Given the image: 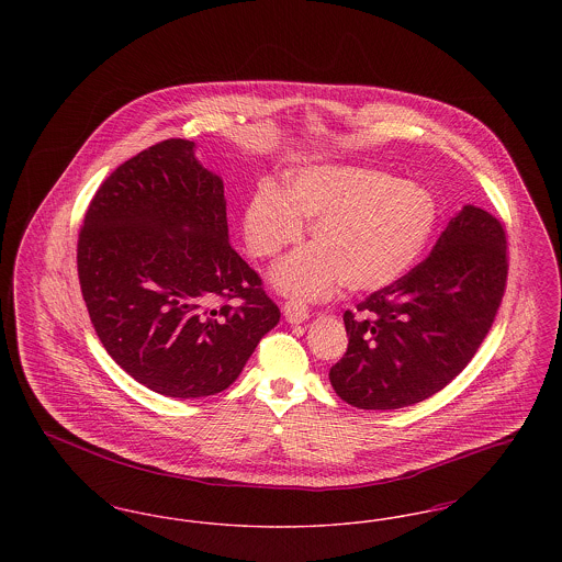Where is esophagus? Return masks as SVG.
Segmentation results:
<instances>
[{
	"instance_id": "34e87169",
	"label": "esophagus",
	"mask_w": 562,
	"mask_h": 562,
	"mask_svg": "<svg viewBox=\"0 0 562 562\" xmlns=\"http://www.w3.org/2000/svg\"><path fill=\"white\" fill-rule=\"evenodd\" d=\"M282 312H284V318L289 322H293V324H299V322H305L310 318L307 305H305L303 301H296V299L286 301L284 307H282Z\"/></svg>"
}]
</instances>
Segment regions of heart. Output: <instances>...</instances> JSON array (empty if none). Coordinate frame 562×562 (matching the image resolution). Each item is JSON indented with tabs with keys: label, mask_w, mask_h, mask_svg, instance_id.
Segmentation results:
<instances>
[{
	"label": "heart",
	"mask_w": 562,
	"mask_h": 562,
	"mask_svg": "<svg viewBox=\"0 0 562 562\" xmlns=\"http://www.w3.org/2000/svg\"><path fill=\"white\" fill-rule=\"evenodd\" d=\"M314 223L316 246L273 269L280 291L322 299L344 282L373 293L404 276L436 225L431 193L415 183L360 166H316L291 179L284 195L263 188L244 214L252 257L271 259L303 238Z\"/></svg>",
	"instance_id": "b5f03b06"
}]
</instances>
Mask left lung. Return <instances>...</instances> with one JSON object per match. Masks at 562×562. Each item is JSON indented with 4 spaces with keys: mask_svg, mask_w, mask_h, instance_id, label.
Masks as SVG:
<instances>
[{
    "mask_svg": "<svg viewBox=\"0 0 562 562\" xmlns=\"http://www.w3.org/2000/svg\"><path fill=\"white\" fill-rule=\"evenodd\" d=\"M506 282L502 221L465 206L422 263L346 310L348 349L328 373L337 396L390 411L440 392L481 348Z\"/></svg>",
    "mask_w": 562,
    "mask_h": 562,
    "instance_id": "obj_1",
    "label": "left lung"
}]
</instances>
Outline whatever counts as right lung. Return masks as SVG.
<instances>
[{
	"label": "right lung",
	"mask_w": 562,
	"mask_h": 562,
	"mask_svg": "<svg viewBox=\"0 0 562 562\" xmlns=\"http://www.w3.org/2000/svg\"><path fill=\"white\" fill-rule=\"evenodd\" d=\"M223 181L166 138L120 164L80 227L78 276L109 356L170 398L227 390L278 321L227 240Z\"/></svg>",
	"instance_id": "1"
}]
</instances>
